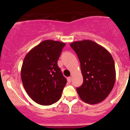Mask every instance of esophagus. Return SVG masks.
I'll list each match as a JSON object with an SVG mask.
<instances>
[{
  "instance_id": "esophagus-1",
  "label": "esophagus",
  "mask_w": 130,
  "mask_h": 130,
  "mask_svg": "<svg viewBox=\"0 0 130 130\" xmlns=\"http://www.w3.org/2000/svg\"><path fill=\"white\" fill-rule=\"evenodd\" d=\"M67 81H68V83H71V81H72V77H68L67 78Z\"/></svg>"
}]
</instances>
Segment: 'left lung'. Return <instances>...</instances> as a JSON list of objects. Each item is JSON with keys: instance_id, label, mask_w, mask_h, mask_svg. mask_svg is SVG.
<instances>
[{"instance_id": "left-lung-1", "label": "left lung", "mask_w": 130, "mask_h": 130, "mask_svg": "<svg viewBox=\"0 0 130 130\" xmlns=\"http://www.w3.org/2000/svg\"><path fill=\"white\" fill-rule=\"evenodd\" d=\"M80 64L83 84L76 90L83 101L96 104L110 94L116 81L114 61L110 53L90 40L72 42Z\"/></svg>"}]
</instances>
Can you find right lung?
I'll use <instances>...</instances> for the list:
<instances>
[{
    "label": "right lung",
    "instance_id": "add662e5",
    "mask_svg": "<svg viewBox=\"0 0 130 130\" xmlns=\"http://www.w3.org/2000/svg\"><path fill=\"white\" fill-rule=\"evenodd\" d=\"M65 44L46 40L30 50L24 58L21 70L23 84L35 102L50 105L61 96L67 79L58 66Z\"/></svg>",
    "mask_w": 130,
    "mask_h": 130
}]
</instances>
